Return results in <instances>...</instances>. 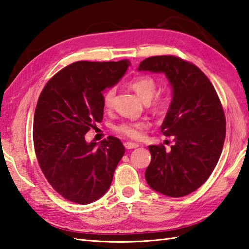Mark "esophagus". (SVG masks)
I'll list each match as a JSON object with an SVG mask.
<instances>
[{"instance_id":"obj_1","label":"esophagus","mask_w":249,"mask_h":249,"mask_svg":"<svg viewBox=\"0 0 249 249\" xmlns=\"http://www.w3.org/2000/svg\"><path fill=\"white\" fill-rule=\"evenodd\" d=\"M124 146L127 150H131V149H136V147H138L139 144L138 143H135V142H125Z\"/></svg>"}]
</instances>
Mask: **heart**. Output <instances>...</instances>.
I'll return each instance as SVG.
<instances>
[{"instance_id": "b5f03b06", "label": "heart", "mask_w": 249, "mask_h": 249, "mask_svg": "<svg viewBox=\"0 0 249 249\" xmlns=\"http://www.w3.org/2000/svg\"><path fill=\"white\" fill-rule=\"evenodd\" d=\"M129 87L144 104H150L157 92V82L155 81V79H153L150 76H141L134 79L129 83ZM115 93V88H110L105 92L103 96V104L106 109H111L113 107ZM152 107L157 113H166V111L169 108V99L167 97H157L154 102H152ZM146 126L147 124L145 122H134V123L124 122V123H121L116 126L115 129L121 134L130 137V138L138 139L142 135V130Z\"/></svg>"}]
</instances>
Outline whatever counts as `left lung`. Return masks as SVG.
I'll return each mask as SVG.
<instances>
[{
  "mask_svg": "<svg viewBox=\"0 0 249 249\" xmlns=\"http://www.w3.org/2000/svg\"><path fill=\"white\" fill-rule=\"evenodd\" d=\"M138 71L163 73L172 89L160 131L172 137L174 144L170 151L149 145L151 162L145 179L157 193L184 197L209 178L223 151L226 119L218 95L197 66L177 56L147 57Z\"/></svg>",
  "mask_w": 249,
  "mask_h": 249,
  "instance_id": "left-lung-1",
  "label": "left lung"
}]
</instances>
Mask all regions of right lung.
Segmentation results:
<instances>
[{
	"label": "right lung",
	"mask_w": 249,
	"mask_h": 249,
	"mask_svg": "<svg viewBox=\"0 0 249 249\" xmlns=\"http://www.w3.org/2000/svg\"><path fill=\"white\" fill-rule=\"evenodd\" d=\"M130 66L119 62L72 63L52 77L37 102L33 139L37 160L62 197L89 204L107 193L125 149L109 136L99 144L86 134L104 116L103 96Z\"/></svg>",
	"instance_id": "add662e5"
}]
</instances>
